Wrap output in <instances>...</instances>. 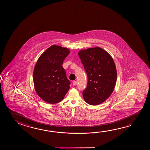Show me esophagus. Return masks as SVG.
I'll return each mask as SVG.
<instances>
[{
  "label": "esophagus",
  "mask_w": 150,
  "mask_h": 150,
  "mask_svg": "<svg viewBox=\"0 0 150 150\" xmlns=\"http://www.w3.org/2000/svg\"><path fill=\"white\" fill-rule=\"evenodd\" d=\"M73 85H74V86H75L77 85V81H73Z\"/></svg>",
  "instance_id": "obj_1"
}]
</instances>
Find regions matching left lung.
<instances>
[{"instance_id": "8db88e82", "label": "left lung", "mask_w": 150, "mask_h": 150, "mask_svg": "<svg viewBox=\"0 0 150 150\" xmlns=\"http://www.w3.org/2000/svg\"><path fill=\"white\" fill-rule=\"evenodd\" d=\"M79 57L87 75L88 83L83 96L86 103L98 105L112 93L117 81L115 62L107 52L99 47L81 50Z\"/></svg>"}]
</instances>
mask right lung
<instances>
[{"instance_id": "right-lung-1", "label": "right lung", "mask_w": 150, "mask_h": 150, "mask_svg": "<svg viewBox=\"0 0 150 150\" xmlns=\"http://www.w3.org/2000/svg\"><path fill=\"white\" fill-rule=\"evenodd\" d=\"M69 50L53 45L44 52L38 60L33 71V82L37 94L47 103H59L70 88L62 67Z\"/></svg>"}]
</instances>
